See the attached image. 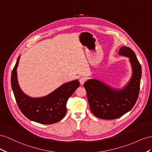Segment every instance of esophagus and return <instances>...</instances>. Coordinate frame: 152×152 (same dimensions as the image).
Instances as JSON below:
<instances>
[{
    "instance_id": "1",
    "label": "esophagus",
    "mask_w": 152,
    "mask_h": 152,
    "mask_svg": "<svg viewBox=\"0 0 152 152\" xmlns=\"http://www.w3.org/2000/svg\"><path fill=\"white\" fill-rule=\"evenodd\" d=\"M85 81H86V78H85V77H81V78L80 79V84H81V85H83L84 83L85 82Z\"/></svg>"
}]
</instances>
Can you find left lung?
Returning a JSON list of instances; mask_svg holds the SVG:
<instances>
[{"label": "left lung", "mask_w": 152, "mask_h": 152, "mask_svg": "<svg viewBox=\"0 0 152 152\" xmlns=\"http://www.w3.org/2000/svg\"><path fill=\"white\" fill-rule=\"evenodd\" d=\"M118 54L129 58L132 76L121 89L113 88L104 82L90 79L84 83L90 111L99 118L113 120L127 113L135 104L140 91L141 66L135 53L127 46L121 47Z\"/></svg>", "instance_id": "obj_1"}]
</instances>
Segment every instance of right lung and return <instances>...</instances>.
Listing matches in <instances>:
<instances>
[{
  "instance_id": "1",
  "label": "right lung",
  "mask_w": 152,
  "mask_h": 152,
  "mask_svg": "<svg viewBox=\"0 0 152 152\" xmlns=\"http://www.w3.org/2000/svg\"><path fill=\"white\" fill-rule=\"evenodd\" d=\"M20 56L11 73V87L21 113L29 120L41 124H52L61 120L67 112L66 103L80 86L77 80L60 86L50 94L41 97H31L20 88L16 69Z\"/></svg>"
}]
</instances>
